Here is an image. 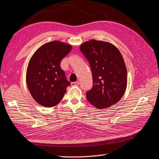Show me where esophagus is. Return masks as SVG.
Wrapping results in <instances>:
<instances>
[{
    "label": "esophagus",
    "mask_w": 159,
    "mask_h": 159,
    "mask_svg": "<svg viewBox=\"0 0 159 159\" xmlns=\"http://www.w3.org/2000/svg\"><path fill=\"white\" fill-rule=\"evenodd\" d=\"M79 85V82L78 81H75V82H72L71 85L72 86H77Z\"/></svg>",
    "instance_id": "obj_1"
}]
</instances>
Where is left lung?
I'll return each mask as SVG.
<instances>
[{"instance_id":"obj_1","label":"left lung","mask_w":159,"mask_h":159,"mask_svg":"<svg viewBox=\"0 0 159 159\" xmlns=\"http://www.w3.org/2000/svg\"><path fill=\"white\" fill-rule=\"evenodd\" d=\"M81 52L89 62L93 85L87 92V100L98 109L116 104L123 96L127 85L124 59L112 43L91 40L81 44Z\"/></svg>"}]
</instances>
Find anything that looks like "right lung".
I'll use <instances>...</instances> for the list:
<instances>
[{"instance_id": "right-lung-1", "label": "right lung", "mask_w": 159, "mask_h": 159, "mask_svg": "<svg viewBox=\"0 0 159 159\" xmlns=\"http://www.w3.org/2000/svg\"><path fill=\"white\" fill-rule=\"evenodd\" d=\"M72 48L68 43L53 41L40 46L31 57L27 85L32 97L41 106L51 107L58 104L70 85L60 63Z\"/></svg>"}]
</instances>
